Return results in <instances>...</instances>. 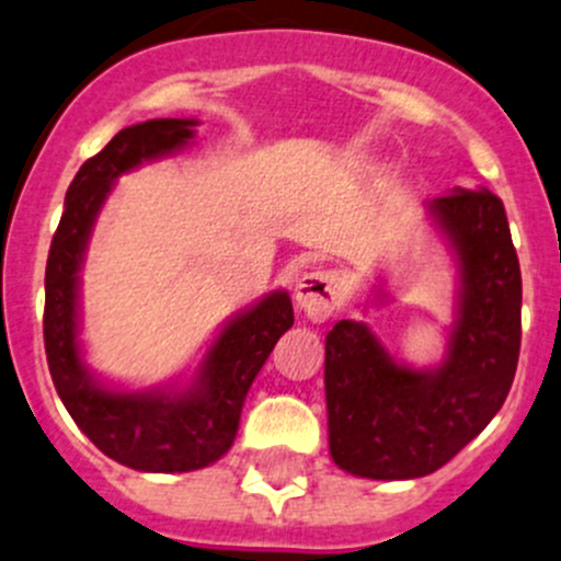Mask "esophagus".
<instances>
[{
  "label": "esophagus",
  "mask_w": 561,
  "mask_h": 561,
  "mask_svg": "<svg viewBox=\"0 0 561 561\" xmlns=\"http://www.w3.org/2000/svg\"><path fill=\"white\" fill-rule=\"evenodd\" d=\"M294 297H297L299 308L308 313V319L327 321L329 316L340 308V299H343L337 273H329V270L305 273L302 278L297 280Z\"/></svg>",
  "instance_id": "1"
}]
</instances>
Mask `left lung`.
<instances>
[{
  "mask_svg": "<svg viewBox=\"0 0 561 561\" xmlns=\"http://www.w3.org/2000/svg\"><path fill=\"white\" fill-rule=\"evenodd\" d=\"M424 207L459 267L440 365L394 362L365 321H337L327 334L329 454L340 470L373 481L430 476L481 435L511 391L522 348V270L500 196L454 188Z\"/></svg>",
  "mask_w": 561,
  "mask_h": 561,
  "instance_id": "obj_1",
  "label": "left lung"
}]
</instances>
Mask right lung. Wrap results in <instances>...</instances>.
<instances>
[{
    "instance_id": "right-lung-1",
    "label": "right lung",
    "mask_w": 561,
    "mask_h": 561,
    "mask_svg": "<svg viewBox=\"0 0 561 561\" xmlns=\"http://www.w3.org/2000/svg\"><path fill=\"white\" fill-rule=\"evenodd\" d=\"M194 118L126 126L69 183L45 267V356L61 402L85 437L140 472H192L213 465L238 437L242 402L275 343L291 329L288 291H273L224 323L194 380L183 389L124 391L94 378L80 351V267L96 216L124 172L186 148Z\"/></svg>"
}]
</instances>
